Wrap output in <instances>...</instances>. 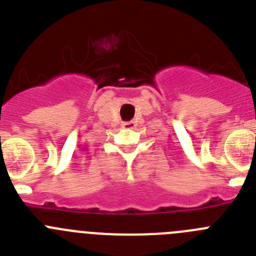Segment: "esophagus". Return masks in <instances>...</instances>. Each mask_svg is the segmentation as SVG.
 Wrapping results in <instances>:
<instances>
[{"instance_id":"obj_1","label":"esophagus","mask_w":256,"mask_h":256,"mask_svg":"<svg viewBox=\"0 0 256 256\" xmlns=\"http://www.w3.org/2000/svg\"><path fill=\"white\" fill-rule=\"evenodd\" d=\"M122 126H124V128H134L136 126V123L134 122H123V124H122Z\"/></svg>"}]
</instances>
